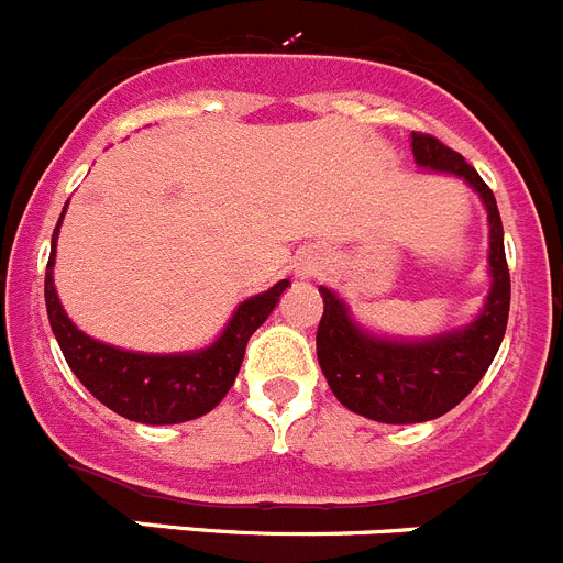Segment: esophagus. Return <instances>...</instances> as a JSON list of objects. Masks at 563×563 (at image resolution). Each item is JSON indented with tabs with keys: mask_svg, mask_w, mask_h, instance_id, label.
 Wrapping results in <instances>:
<instances>
[{
	"mask_svg": "<svg viewBox=\"0 0 563 563\" xmlns=\"http://www.w3.org/2000/svg\"><path fill=\"white\" fill-rule=\"evenodd\" d=\"M317 272V266L313 263H302V275H313Z\"/></svg>",
	"mask_w": 563,
	"mask_h": 563,
	"instance_id": "obj_1",
	"label": "esophagus"
}]
</instances>
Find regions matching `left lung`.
<instances>
[{
    "label": "left lung",
    "mask_w": 563,
    "mask_h": 563,
    "mask_svg": "<svg viewBox=\"0 0 563 563\" xmlns=\"http://www.w3.org/2000/svg\"><path fill=\"white\" fill-rule=\"evenodd\" d=\"M412 156L423 174L463 179L488 212L490 288L471 322L420 339H393L353 319L333 288L319 286L325 311L317 328V358L328 387L351 412L378 423H423L457 407L494 362L510 311L505 232L490 187L457 151L429 134H412Z\"/></svg>",
    "instance_id": "1"
}]
</instances>
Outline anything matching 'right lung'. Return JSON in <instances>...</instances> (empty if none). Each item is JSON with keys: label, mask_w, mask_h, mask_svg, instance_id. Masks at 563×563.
Wrapping results in <instances>:
<instances>
[{"label": "right lung", "mask_w": 563, "mask_h": 563, "mask_svg": "<svg viewBox=\"0 0 563 563\" xmlns=\"http://www.w3.org/2000/svg\"><path fill=\"white\" fill-rule=\"evenodd\" d=\"M64 212H67V207H64ZM64 212H60L58 224H55L53 246H49L44 300H47L49 328H53L60 353L67 358L69 369L78 376V382L100 404H106L111 412L136 420V423H148V427L185 423V420L201 418V415L219 407L221 398L235 384L238 369L244 362L246 342L269 319V313L280 302V294L291 283L280 280L269 291L255 294V297L241 302L232 311L221 336L207 344V347H201V351H123V347L86 336L60 306L53 280V266Z\"/></svg>", "instance_id": "right-lung-1"}]
</instances>
